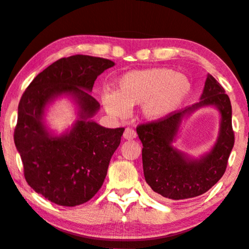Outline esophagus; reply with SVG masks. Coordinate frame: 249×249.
<instances>
[{"label":"esophagus","instance_id":"obj_1","mask_svg":"<svg viewBox=\"0 0 249 249\" xmlns=\"http://www.w3.org/2000/svg\"><path fill=\"white\" fill-rule=\"evenodd\" d=\"M124 138L126 139V140H132V139H135L137 138V132H135L133 128H130V127H127L126 130L124 131Z\"/></svg>","mask_w":249,"mask_h":249}]
</instances>
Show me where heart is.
Wrapping results in <instances>:
<instances>
[{"mask_svg": "<svg viewBox=\"0 0 249 249\" xmlns=\"http://www.w3.org/2000/svg\"><path fill=\"white\" fill-rule=\"evenodd\" d=\"M190 92L191 82L185 75L170 68H149L123 75L116 93H104L102 104L116 116L127 115L130 107L140 106L149 119H159L183 105Z\"/></svg>", "mask_w": 249, "mask_h": 249, "instance_id": "heart-1", "label": "heart"}]
</instances>
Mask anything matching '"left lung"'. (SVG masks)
<instances>
[{
	"label": "left lung",
	"mask_w": 249,
	"mask_h": 249,
	"mask_svg": "<svg viewBox=\"0 0 249 249\" xmlns=\"http://www.w3.org/2000/svg\"><path fill=\"white\" fill-rule=\"evenodd\" d=\"M214 105L221 114L217 143L211 153L191 160L173 148L181 118L196 108ZM142 142V164L145 182L158 195L168 199L194 198L210 190L227 170L228 159L234 144L232 109L220 83L208 75L200 101L182 111H174L137 127Z\"/></svg>",
	"instance_id": "8db88e82"
}]
</instances>
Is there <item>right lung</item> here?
Masks as SVG:
<instances>
[{
    "instance_id": "right-lung-1",
    "label": "right lung",
    "mask_w": 249,
    "mask_h": 249,
    "mask_svg": "<svg viewBox=\"0 0 249 249\" xmlns=\"http://www.w3.org/2000/svg\"><path fill=\"white\" fill-rule=\"evenodd\" d=\"M114 65L91 55L61 58L39 72L22 94L15 144L27 183L52 203L71 207L84 204L104 183L125 128H106L92 121L100 104L90 92L98 76ZM61 94L74 98L79 119L67 134L52 137L42 116L46 105Z\"/></svg>"
}]
</instances>
